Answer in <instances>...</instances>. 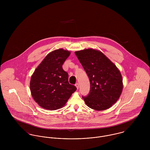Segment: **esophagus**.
<instances>
[{
	"label": "esophagus",
	"mask_w": 150,
	"mask_h": 150,
	"mask_svg": "<svg viewBox=\"0 0 150 150\" xmlns=\"http://www.w3.org/2000/svg\"><path fill=\"white\" fill-rule=\"evenodd\" d=\"M75 86H76L77 89H79V83H77L75 84Z\"/></svg>",
	"instance_id": "34e87169"
}]
</instances>
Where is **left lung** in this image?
I'll list each match as a JSON object with an SVG mask.
<instances>
[{"mask_svg":"<svg viewBox=\"0 0 150 150\" xmlns=\"http://www.w3.org/2000/svg\"><path fill=\"white\" fill-rule=\"evenodd\" d=\"M90 81V90L83 98L86 105L96 110L111 107L120 98L122 79L116 66L101 52L91 48L76 51Z\"/></svg>","mask_w":150,"mask_h":150,"instance_id":"8db88e82","label":"left lung"}]
</instances>
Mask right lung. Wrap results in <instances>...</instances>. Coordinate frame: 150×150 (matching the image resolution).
<instances>
[{
  "label": "right lung",
  "mask_w": 150,
  "mask_h": 150,
  "mask_svg": "<svg viewBox=\"0 0 150 150\" xmlns=\"http://www.w3.org/2000/svg\"><path fill=\"white\" fill-rule=\"evenodd\" d=\"M70 54L63 49L48 54L31 77L30 88L34 100L45 109L55 110L64 106L77 89L69 84L62 64Z\"/></svg>",
  "instance_id": "obj_1"
}]
</instances>
